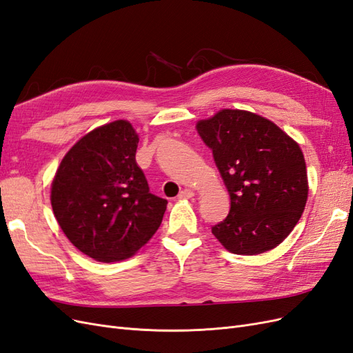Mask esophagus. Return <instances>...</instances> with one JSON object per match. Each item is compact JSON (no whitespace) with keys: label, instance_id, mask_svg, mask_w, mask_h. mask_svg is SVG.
<instances>
[{"label":"esophagus","instance_id":"obj_1","mask_svg":"<svg viewBox=\"0 0 353 353\" xmlns=\"http://www.w3.org/2000/svg\"><path fill=\"white\" fill-rule=\"evenodd\" d=\"M193 196H194L193 191L185 188V190H183V191H181V193L178 194V199H179V200H187V199H191Z\"/></svg>","mask_w":353,"mask_h":353}]
</instances>
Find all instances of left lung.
<instances>
[{
  "label": "left lung",
  "instance_id": "left-lung-1",
  "mask_svg": "<svg viewBox=\"0 0 353 353\" xmlns=\"http://www.w3.org/2000/svg\"><path fill=\"white\" fill-rule=\"evenodd\" d=\"M196 128L231 199L228 216L212 227L213 236L236 254L276 248L307 200L301 147L274 122L245 110L223 109Z\"/></svg>",
  "mask_w": 353,
  "mask_h": 353
}]
</instances>
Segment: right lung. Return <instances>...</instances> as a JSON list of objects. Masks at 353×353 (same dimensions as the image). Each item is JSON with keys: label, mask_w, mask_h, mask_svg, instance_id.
Returning a JSON list of instances; mask_svg holds the SVG:
<instances>
[{"label": "right lung", "mask_w": 353, "mask_h": 353, "mask_svg": "<svg viewBox=\"0 0 353 353\" xmlns=\"http://www.w3.org/2000/svg\"><path fill=\"white\" fill-rule=\"evenodd\" d=\"M138 138L128 121L95 128L63 157L51 206L74 248L99 262L131 258L153 237L168 201L150 193L135 162Z\"/></svg>", "instance_id": "obj_1"}]
</instances>
